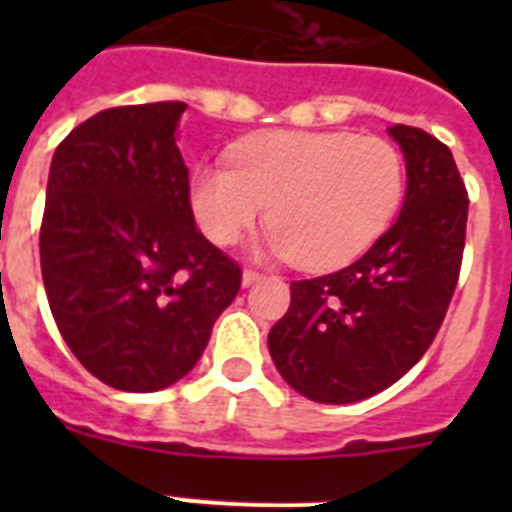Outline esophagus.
<instances>
[{"mask_svg": "<svg viewBox=\"0 0 512 512\" xmlns=\"http://www.w3.org/2000/svg\"><path fill=\"white\" fill-rule=\"evenodd\" d=\"M259 279H261V271H256V269L243 271V284H246V287H251V284L259 282Z\"/></svg>", "mask_w": 512, "mask_h": 512, "instance_id": "esophagus-1", "label": "esophagus"}]
</instances>
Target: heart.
<instances>
[{"label":"heart","mask_w":512,"mask_h":512,"mask_svg":"<svg viewBox=\"0 0 512 512\" xmlns=\"http://www.w3.org/2000/svg\"><path fill=\"white\" fill-rule=\"evenodd\" d=\"M405 169L377 135L274 130L238 143L230 164L192 174V210L210 241L230 246L269 205L266 248L328 269L359 256L390 225Z\"/></svg>","instance_id":"obj_1"}]
</instances>
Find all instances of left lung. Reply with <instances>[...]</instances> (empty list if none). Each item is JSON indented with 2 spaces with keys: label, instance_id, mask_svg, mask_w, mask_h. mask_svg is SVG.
<instances>
[{
  "label": "left lung",
  "instance_id": "8db88e82",
  "mask_svg": "<svg viewBox=\"0 0 512 512\" xmlns=\"http://www.w3.org/2000/svg\"><path fill=\"white\" fill-rule=\"evenodd\" d=\"M408 169L400 217L359 261L292 282L269 333L284 382L307 400L346 405L408 374L436 338L459 282L469 194L449 146L392 125Z\"/></svg>",
  "mask_w": 512,
  "mask_h": 512
}]
</instances>
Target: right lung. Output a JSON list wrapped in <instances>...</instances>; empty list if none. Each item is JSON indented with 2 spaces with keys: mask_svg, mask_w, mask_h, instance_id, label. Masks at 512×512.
I'll return each instance as SVG.
<instances>
[{
  "mask_svg": "<svg viewBox=\"0 0 512 512\" xmlns=\"http://www.w3.org/2000/svg\"><path fill=\"white\" fill-rule=\"evenodd\" d=\"M184 102L110 107L53 153L40 271L76 359L122 392H156L200 361L241 266L194 225L176 148Z\"/></svg>",
  "mask_w": 512,
  "mask_h": 512,
  "instance_id": "1",
  "label": "right lung"
}]
</instances>
